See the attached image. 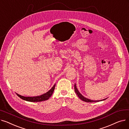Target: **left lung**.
<instances>
[{
    "label": "left lung",
    "mask_w": 129,
    "mask_h": 129,
    "mask_svg": "<svg viewBox=\"0 0 129 129\" xmlns=\"http://www.w3.org/2000/svg\"><path fill=\"white\" fill-rule=\"evenodd\" d=\"M74 89H75V92L76 93L77 95L78 96V97L84 101H85V102H87V103H94V102H98V101H103V100H104L106 99H104L103 100H91V99H88V98H85V97H84L82 94H81L79 91L78 90L77 87H76V84L74 85Z\"/></svg>",
    "instance_id": "obj_1"
}]
</instances>
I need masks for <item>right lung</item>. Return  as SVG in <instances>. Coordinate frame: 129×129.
Instances as JSON below:
<instances>
[{
  "label": "right lung",
  "instance_id": "1",
  "mask_svg": "<svg viewBox=\"0 0 129 129\" xmlns=\"http://www.w3.org/2000/svg\"><path fill=\"white\" fill-rule=\"evenodd\" d=\"M55 84L54 85L52 88L47 91V92L42 94L41 96H36V97H24L20 95V94L16 93L17 94V96L19 97L20 98H21L22 99L27 101H30V102H40V101H45L47 99H49V98L52 95L53 92L54 91V89H55Z\"/></svg>",
  "mask_w": 129,
  "mask_h": 129
}]
</instances>
